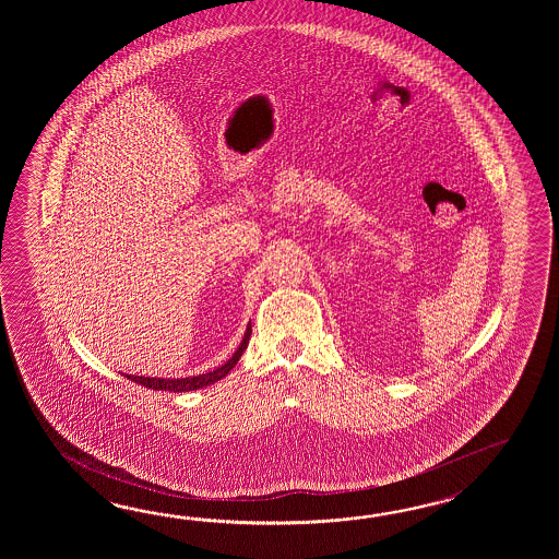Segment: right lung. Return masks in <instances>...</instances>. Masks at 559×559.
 <instances>
[{
    "label": "right lung",
    "mask_w": 559,
    "mask_h": 559,
    "mask_svg": "<svg viewBox=\"0 0 559 559\" xmlns=\"http://www.w3.org/2000/svg\"><path fill=\"white\" fill-rule=\"evenodd\" d=\"M250 335L251 323L248 325V332L243 335L238 352L229 357L222 368L214 369V371H207V373L195 376V378H183V380H162V378H140V376H128V380L135 381V383H140L143 388H150V390H166V392L174 393L191 392V390H200V388H205V385H212L215 381L226 378L229 369H234V366L238 364L243 349L250 344Z\"/></svg>",
    "instance_id": "obj_1"
}]
</instances>
